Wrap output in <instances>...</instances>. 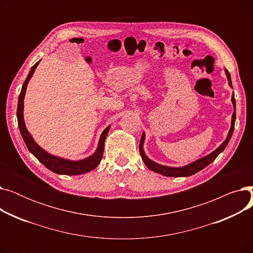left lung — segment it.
Here are the masks:
<instances>
[{"instance_id": "obj_1", "label": "left lung", "mask_w": 253, "mask_h": 253, "mask_svg": "<svg viewBox=\"0 0 253 253\" xmlns=\"http://www.w3.org/2000/svg\"><path fill=\"white\" fill-rule=\"evenodd\" d=\"M224 73H225V76H227V79H228V82H229V86L231 88H233V85H232V80H231V75L230 73L228 72V70L224 69ZM232 103H233V108H234V112H233V115H232V122H231V128H230V131L229 133L227 135V138L224 139V141L219 145V147L217 149H215L213 152H211L210 154H208L207 156L203 157V158H200L198 159V160L185 165V166H181V167H170V166H165V165H161L159 164L153 160H151V159L145 155L144 153V150H143V143H144V139H145V134L144 132L141 135V138H140V142H139V153H140V156L142 158V160L145 164V166H147L150 170L154 171V172H157V173L159 174H162L164 176H169V177H188V176H191L195 173H197V172H199L200 170H202L203 168H205L206 166H208L210 163L213 162L215 160V158L225 149V147H227L232 135H233V132H234V129H235V121H236V100H235V95H234V92L232 94V99H231Z\"/></svg>"}]
</instances>
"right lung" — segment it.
Masks as SVG:
<instances>
[{"label":"right lung","mask_w":253,"mask_h":253,"mask_svg":"<svg viewBox=\"0 0 253 253\" xmlns=\"http://www.w3.org/2000/svg\"><path fill=\"white\" fill-rule=\"evenodd\" d=\"M40 61L41 60H39L37 63H35L32 66V69L22 85L20 94L18 97L17 121H18V127H19L21 136L26 144V147H28L29 151L45 167H47L52 172H54V173L64 174V175H79V174L87 173V172H90L91 170L96 168L101 161L102 155H103V149H104V140H105L106 135H108V133H109L111 125L106 127L102 131L95 152L93 153L91 156H89L85 159H82V160L73 161V160H70V159H64L61 157L51 155L48 152H46L45 150H43V148L40 147V145L35 141L33 136L31 135L28 128H26L25 123H24V116H23V105H24L23 100H24V96H25L26 87H28L30 80L32 79Z\"/></svg>","instance_id":"1"}]
</instances>
